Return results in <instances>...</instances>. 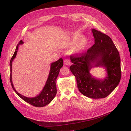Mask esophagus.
Segmentation results:
<instances>
[{
  "label": "esophagus",
  "mask_w": 131,
  "mask_h": 131,
  "mask_svg": "<svg viewBox=\"0 0 131 131\" xmlns=\"http://www.w3.org/2000/svg\"><path fill=\"white\" fill-rule=\"evenodd\" d=\"M64 64H65L68 65V66H70V65L71 64L70 62L69 61V60H68V59H66V60H64Z\"/></svg>",
  "instance_id": "34e87169"
}]
</instances>
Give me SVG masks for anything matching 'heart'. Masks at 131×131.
Wrapping results in <instances>:
<instances>
[{"label":"heart","instance_id":"1","mask_svg":"<svg viewBox=\"0 0 131 131\" xmlns=\"http://www.w3.org/2000/svg\"><path fill=\"white\" fill-rule=\"evenodd\" d=\"M88 40L86 37L80 34L72 35L68 40V48H70L69 53L74 54L82 53L88 45Z\"/></svg>","mask_w":131,"mask_h":131}]
</instances>
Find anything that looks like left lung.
I'll return each mask as SVG.
<instances>
[{"label": "left lung", "mask_w": 131, "mask_h": 131, "mask_svg": "<svg viewBox=\"0 0 131 131\" xmlns=\"http://www.w3.org/2000/svg\"><path fill=\"white\" fill-rule=\"evenodd\" d=\"M94 44L88 51L71 56L70 69L76 77L79 91L92 99L104 98L119 84L121 78V58L113 40L108 35L92 29ZM102 66L107 72L103 79H97L90 73L92 67Z\"/></svg>", "instance_id": "8db88e82"}]
</instances>
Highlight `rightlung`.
I'll use <instances>...</instances> for the list:
<instances>
[{"label": "right lung", "mask_w": 131, "mask_h": 131, "mask_svg": "<svg viewBox=\"0 0 131 131\" xmlns=\"http://www.w3.org/2000/svg\"><path fill=\"white\" fill-rule=\"evenodd\" d=\"M23 43L22 40H20L18 44L16 46L15 51L11 58L10 61V81L12 86V88L14 91L16 92V94L19 96L24 101L27 103L31 104L35 107H42L47 105L50 103L57 94V86H56L55 81L57 79L60 70L63 66V59L60 58L57 61L53 62L51 63L50 71H49V75L47 81L46 82L45 85L41 92L38 95L34 97H28L25 96H23L18 93L14 88L13 82H12V62L13 60L15 58L18 49V46Z\"/></svg>", "instance_id": "obj_1"}]
</instances>
